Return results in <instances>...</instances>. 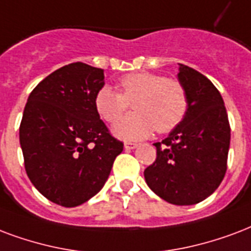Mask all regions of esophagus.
<instances>
[{
    "label": "esophagus",
    "instance_id": "34e87169",
    "mask_svg": "<svg viewBox=\"0 0 251 251\" xmlns=\"http://www.w3.org/2000/svg\"><path fill=\"white\" fill-rule=\"evenodd\" d=\"M138 146V143H134V142H125V149L126 150H133L135 147Z\"/></svg>",
    "mask_w": 251,
    "mask_h": 251
}]
</instances>
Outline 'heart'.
I'll return each instance as SVG.
<instances>
[{
    "label": "heart",
    "instance_id": "1",
    "mask_svg": "<svg viewBox=\"0 0 251 251\" xmlns=\"http://www.w3.org/2000/svg\"><path fill=\"white\" fill-rule=\"evenodd\" d=\"M120 92L102 87L95 96V109L101 120L116 124L133 102L135 113L114 126L124 139H142L154 130L166 134L176 129L187 116V89L176 79L151 72H134L118 81Z\"/></svg>",
    "mask_w": 251,
    "mask_h": 251
}]
</instances>
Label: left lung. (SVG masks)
<instances>
[{"label": "left lung", "instance_id": "8db88e82", "mask_svg": "<svg viewBox=\"0 0 251 251\" xmlns=\"http://www.w3.org/2000/svg\"><path fill=\"white\" fill-rule=\"evenodd\" d=\"M179 66L188 113L167 138L154 143L156 159L145 170V179L166 201L192 205L213 194L225 176L230 125L219 89L194 68Z\"/></svg>", "mask_w": 251, "mask_h": 251}]
</instances>
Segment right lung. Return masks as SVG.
<instances>
[{"label": "right lung", "instance_id": "right-lung-1", "mask_svg": "<svg viewBox=\"0 0 251 251\" xmlns=\"http://www.w3.org/2000/svg\"><path fill=\"white\" fill-rule=\"evenodd\" d=\"M104 70L77 62L59 68L30 93L19 126L25 170L39 192L72 208L104 187L124 150L95 109Z\"/></svg>", "mask_w": 251, "mask_h": 251}]
</instances>
